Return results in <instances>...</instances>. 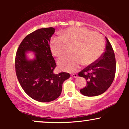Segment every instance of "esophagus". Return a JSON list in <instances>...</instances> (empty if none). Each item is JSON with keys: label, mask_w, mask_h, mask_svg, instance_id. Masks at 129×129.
<instances>
[{"label": "esophagus", "mask_w": 129, "mask_h": 129, "mask_svg": "<svg viewBox=\"0 0 129 129\" xmlns=\"http://www.w3.org/2000/svg\"><path fill=\"white\" fill-rule=\"evenodd\" d=\"M71 77L73 78H77L78 77V75L77 74H71Z\"/></svg>", "instance_id": "1"}]
</instances>
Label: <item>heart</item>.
<instances>
[{
  "label": "heart",
  "instance_id": "b5f03b06",
  "mask_svg": "<svg viewBox=\"0 0 129 129\" xmlns=\"http://www.w3.org/2000/svg\"><path fill=\"white\" fill-rule=\"evenodd\" d=\"M67 46H74L73 55L63 56L58 60L61 70L74 72L79 65L92 64L102 55L105 48L104 38L97 31H91L85 27L68 28L61 33V37H53L51 40L52 54L60 57L67 51Z\"/></svg>",
  "mask_w": 129,
  "mask_h": 129
}]
</instances>
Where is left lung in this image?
<instances>
[{
	"label": "left lung",
	"mask_w": 129,
	"mask_h": 129,
	"mask_svg": "<svg viewBox=\"0 0 129 129\" xmlns=\"http://www.w3.org/2000/svg\"><path fill=\"white\" fill-rule=\"evenodd\" d=\"M106 39L105 52L95 62L78 73L79 77L86 80L87 84L80 92L86 96L101 95L109 88L115 77L116 59L113 49Z\"/></svg>",
	"instance_id": "left-lung-1"
}]
</instances>
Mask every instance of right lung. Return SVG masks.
Segmentation results:
<instances>
[{"label": "right lung", "instance_id": "right-lung-1", "mask_svg": "<svg viewBox=\"0 0 129 129\" xmlns=\"http://www.w3.org/2000/svg\"><path fill=\"white\" fill-rule=\"evenodd\" d=\"M53 27L43 28L28 34L19 45L15 58V70L21 88L34 100L48 102L58 98L62 83L70 77L69 73H54L56 65L50 47ZM32 50L36 58L27 60L25 52Z\"/></svg>", "mask_w": 129, "mask_h": 129}]
</instances>
